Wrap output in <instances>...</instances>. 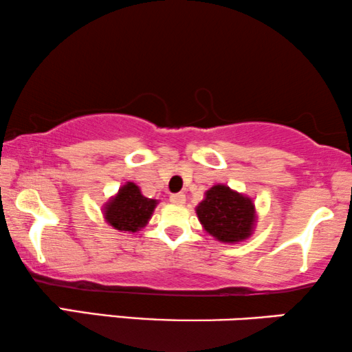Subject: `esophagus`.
<instances>
[{"label": "esophagus", "mask_w": 352, "mask_h": 352, "mask_svg": "<svg viewBox=\"0 0 352 352\" xmlns=\"http://www.w3.org/2000/svg\"><path fill=\"white\" fill-rule=\"evenodd\" d=\"M170 200L176 205H182V204H186V195L184 194H171Z\"/></svg>", "instance_id": "obj_1"}]
</instances>
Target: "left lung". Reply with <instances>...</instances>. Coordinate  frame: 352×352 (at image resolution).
<instances>
[{
  "label": "left lung",
  "instance_id": "1",
  "mask_svg": "<svg viewBox=\"0 0 352 352\" xmlns=\"http://www.w3.org/2000/svg\"><path fill=\"white\" fill-rule=\"evenodd\" d=\"M195 212L204 230L220 243L228 244L248 239L257 220L252 199L225 184L210 187Z\"/></svg>",
  "mask_w": 352,
  "mask_h": 352
}]
</instances>
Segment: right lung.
<instances>
[{"label":"right lung","instance_id":"right-lung-1","mask_svg":"<svg viewBox=\"0 0 352 352\" xmlns=\"http://www.w3.org/2000/svg\"><path fill=\"white\" fill-rule=\"evenodd\" d=\"M157 200L144 197L139 186L134 182H126L120 187L115 197H111L104 204L103 217L108 225H111L118 231L137 232L147 225Z\"/></svg>","mask_w":352,"mask_h":352}]
</instances>
